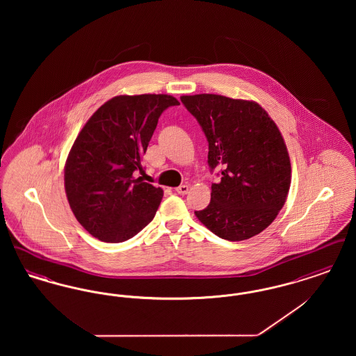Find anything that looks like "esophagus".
Here are the masks:
<instances>
[{
	"instance_id": "obj_1",
	"label": "esophagus",
	"mask_w": 356,
	"mask_h": 356,
	"mask_svg": "<svg viewBox=\"0 0 356 356\" xmlns=\"http://www.w3.org/2000/svg\"><path fill=\"white\" fill-rule=\"evenodd\" d=\"M188 191H189V186H186V184L176 188V192H177L179 195H186V193H188Z\"/></svg>"
}]
</instances>
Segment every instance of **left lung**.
Instances as JSON below:
<instances>
[{
    "label": "left lung",
    "mask_w": 356,
    "mask_h": 356,
    "mask_svg": "<svg viewBox=\"0 0 356 356\" xmlns=\"http://www.w3.org/2000/svg\"><path fill=\"white\" fill-rule=\"evenodd\" d=\"M180 100L207 137L209 168H220L211 203L195 211L196 218L229 241L260 234L283 208L291 186L289 156L279 128L257 102L207 93Z\"/></svg>",
    "instance_id": "8db88e82"
}]
</instances>
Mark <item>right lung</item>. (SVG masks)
Returning a JSON list of instances; mask_svg holds the SVG:
<instances>
[{
  "instance_id": "right-lung-1",
  "label": "right lung",
  "mask_w": 356,
  "mask_h": 356,
  "mask_svg": "<svg viewBox=\"0 0 356 356\" xmlns=\"http://www.w3.org/2000/svg\"><path fill=\"white\" fill-rule=\"evenodd\" d=\"M180 105L168 95L116 96L88 120L65 164L76 219L96 238L121 243L152 221L163 189L136 177L161 113Z\"/></svg>"
}]
</instances>
